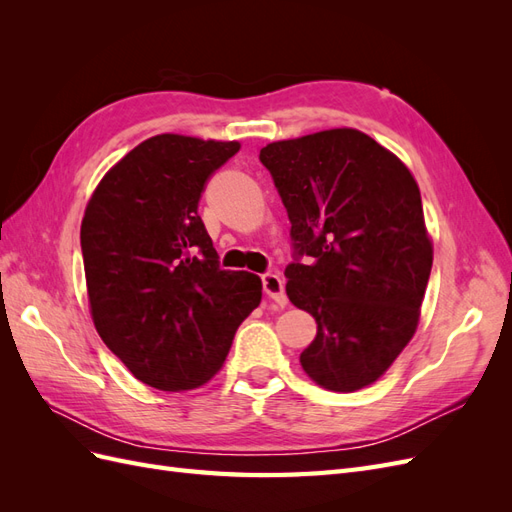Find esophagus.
<instances>
[{"instance_id": "34e87169", "label": "esophagus", "mask_w": 512, "mask_h": 512, "mask_svg": "<svg viewBox=\"0 0 512 512\" xmlns=\"http://www.w3.org/2000/svg\"><path fill=\"white\" fill-rule=\"evenodd\" d=\"M262 290L269 299H273L275 303L286 305V290H284V280L277 273H265L262 275Z\"/></svg>"}]
</instances>
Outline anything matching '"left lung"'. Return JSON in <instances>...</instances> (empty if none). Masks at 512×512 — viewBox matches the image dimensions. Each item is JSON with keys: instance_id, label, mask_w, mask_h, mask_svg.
I'll use <instances>...</instances> for the list:
<instances>
[{"instance_id": "obj_1", "label": "left lung", "mask_w": 512, "mask_h": 512, "mask_svg": "<svg viewBox=\"0 0 512 512\" xmlns=\"http://www.w3.org/2000/svg\"><path fill=\"white\" fill-rule=\"evenodd\" d=\"M260 162L290 220L286 294L318 324L301 365L324 389L359 391L416 331L433 262L418 185L350 128L271 143Z\"/></svg>"}]
</instances>
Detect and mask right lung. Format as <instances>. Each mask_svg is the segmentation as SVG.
<instances>
[{"mask_svg": "<svg viewBox=\"0 0 512 512\" xmlns=\"http://www.w3.org/2000/svg\"><path fill=\"white\" fill-rule=\"evenodd\" d=\"M239 143L160 134L117 162L91 196L81 250L94 324L132 376L188 391L218 374L260 277L226 271L198 215L205 183Z\"/></svg>", "mask_w": 512, "mask_h": 512, "instance_id": "right-lung-1", "label": "right lung"}]
</instances>
